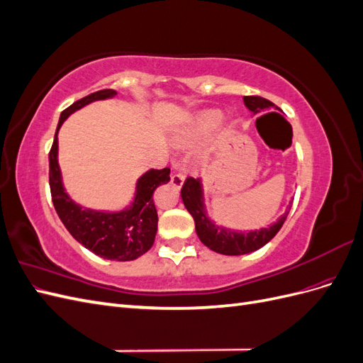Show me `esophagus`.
I'll use <instances>...</instances> for the list:
<instances>
[{"mask_svg": "<svg viewBox=\"0 0 363 363\" xmlns=\"http://www.w3.org/2000/svg\"><path fill=\"white\" fill-rule=\"evenodd\" d=\"M171 183H172L174 188L180 189L182 186H183V183H184V175L183 174H172L171 175Z\"/></svg>", "mask_w": 363, "mask_h": 363, "instance_id": "obj_1", "label": "esophagus"}]
</instances>
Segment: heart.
<instances>
[{
  "mask_svg": "<svg viewBox=\"0 0 363 363\" xmlns=\"http://www.w3.org/2000/svg\"><path fill=\"white\" fill-rule=\"evenodd\" d=\"M223 113L216 108H204L186 119V123L175 131V144L179 147H194L204 140L221 124ZM207 152L203 156L206 157Z\"/></svg>",
  "mask_w": 363,
  "mask_h": 363,
  "instance_id": "heart-1",
  "label": "heart"
}]
</instances>
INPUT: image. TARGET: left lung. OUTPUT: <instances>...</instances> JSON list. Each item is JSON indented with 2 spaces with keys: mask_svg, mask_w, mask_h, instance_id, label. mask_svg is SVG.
<instances>
[{
  "mask_svg": "<svg viewBox=\"0 0 363 363\" xmlns=\"http://www.w3.org/2000/svg\"><path fill=\"white\" fill-rule=\"evenodd\" d=\"M244 104L252 115H259L269 108L280 111V108L271 103L267 98L262 96H244ZM281 112V111H280ZM182 200L188 212L192 215L195 221V230L201 242L215 252L224 256H240L262 248L265 244L279 233L283 223L286 221L289 211L284 212L276 223L269 227L260 230H251V232H235L225 227L216 225L211 218L207 216L204 199H203V186L200 179L188 177L182 188Z\"/></svg>",
  "mask_w": 363,
  "mask_h": 363,
  "instance_id": "obj_1",
  "label": "left lung"
}]
</instances>
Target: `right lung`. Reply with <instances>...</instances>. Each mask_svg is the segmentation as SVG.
<instances>
[{"label": "right lung", "instance_id": "1", "mask_svg": "<svg viewBox=\"0 0 363 363\" xmlns=\"http://www.w3.org/2000/svg\"><path fill=\"white\" fill-rule=\"evenodd\" d=\"M115 95L116 91L113 89L94 92L75 101L60 113L56 136L50 151V189L54 208L75 240L103 259L127 262L145 255L155 244L159 218L152 194L157 186L171 180L169 168L150 169L142 174L138 179L135 199L131 204L119 212H107L94 211L71 200L63 188L57 160V133L67 118L87 104L107 100Z\"/></svg>", "mask_w": 363, "mask_h": 363}]
</instances>
